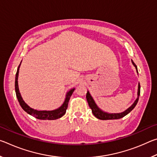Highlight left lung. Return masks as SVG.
Here are the masks:
<instances>
[{"instance_id":"1","label":"left lung","mask_w":157,"mask_h":157,"mask_svg":"<svg viewBox=\"0 0 157 157\" xmlns=\"http://www.w3.org/2000/svg\"><path fill=\"white\" fill-rule=\"evenodd\" d=\"M132 62L133 63V65H134L135 66V68H136V71L138 73L137 66H136V64H135L133 61H132ZM140 91V84H139V87H138V97L136 98V100H135V102L133 103V105L131 106V107H129L127 110L123 111V112L119 113H109L107 112H105V111L101 110L98 107L97 105L95 104V101L94 100V99H93V98L91 97V95L89 94V91H87L86 97V100L87 102H88L89 107L92 110L93 114H94L97 118L100 119V120H114V119H120L121 118H123L124 116L127 115L130 111L134 109V108L136 107V105H137L138 101H139Z\"/></svg>"}]
</instances>
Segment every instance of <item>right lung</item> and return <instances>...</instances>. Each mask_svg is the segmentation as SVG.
<instances>
[{"label": "right lung", "mask_w": 157, "mask_h": 157, "mask_svg": "<svg viewBox=\"0 0 157 157\" xmlns=\"http://www.w3.org/2000/svg\"><path fill=\"white\" fill-rule=\"evenodd\" d=\"M21 63L18 66L17 73H16V78H15V91L16 95H17V98L18 99V102L21 105V107L24 110L25 112H27L28 114L35 117L36 118L39 119V120H56L62 117L66 113V109L68 108V101L70 100V98L72 95L73 91H75V88L71 89L70 91L67 92L66 95L65 100L62 105L61 106L57 109L52 110V111H38L34 109L31 108L30 107L26 104L23 100L22 97H21V94L19 92V89H18V71H19Z\"/></svg>", "instance_id": "right-lung-1"}]
</instances>
